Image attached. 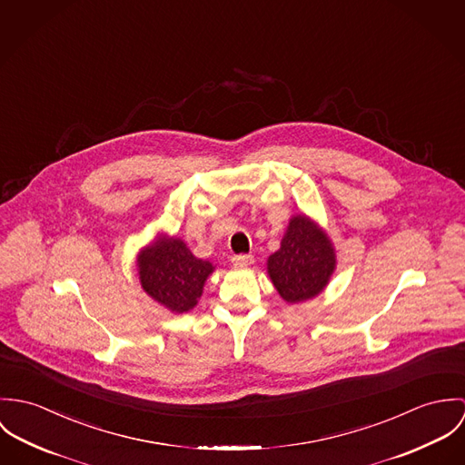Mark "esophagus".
<instances>
[{
  "label": "esophagus",
  "instance_id": "obj_1",
  "mask_svg": "<svg viewBox=\"0 0 465 465\" xmlns=\"http://www.w3.org/2000/svg\"><path fill=\"white\" fill-rule=\"evenodd\" d=\"M232 262H233L235 267H248L255 262V258H253V255H235L232 258Z\"/></svg>",
  "mask_w": 465,
  "mask_h": 465
}]
</instances>
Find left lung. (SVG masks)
<instances>
[{
    "label": "left lung",
    "instance_id": "8db88e82",
    "mask_svg": "<svg viewBox=\"0 0 465 465\" xmlns=\"http://www.w3.org/2000/svg\"><path fill=\"white\" fill-rule=\"evenodd\" d=\"M267 276L291 305L319 296L337 269V253L326 230L307 213L289 219L280 250L267 258Z\"/></svg>",
    "mask_w": 465,
    "mask_h": 465
}]
</instances>
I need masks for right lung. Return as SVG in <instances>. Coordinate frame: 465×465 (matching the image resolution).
Segmentation results:
<instances>
[{"instance_id": "1", "label": "right lung", "mask_w": 465, "mask_h": 465, "mask_svg": "<svg viewBox=\"0 0 465 465\" xmlns=\"http://www.w3.org/2000/svg\"><path fill=\"white\" fill-rule=\"evenodd\" d=\"M135 265L143 291L173 313L194 309L208 276L215 271L212 262L194 257L185 241L165 232H158L150 244L139 250Z\"/></svg>"}]
</instances>
